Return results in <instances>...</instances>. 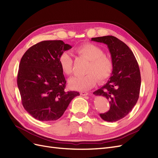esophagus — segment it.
Masks as SVG:
<instances>
[{"instance_id": "1", "label": "esophagus", "mask_w": 158, "mask_h": 158, "mask_svg": "<svg viewBox=\"0 0 158 158\" xmlns=\"http://www.w3.org/2000/svg\"><path fill=\"white\" fill-rule=\"evenodd\" d=\"M80 95H88V92H80Z\"/></svg>"}]
</instances>
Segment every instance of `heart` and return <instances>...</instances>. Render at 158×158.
Returning a JSON list of instances; mask_svg holds the SVG:
<instances>
[{
	"mask_svg": "<svg viewBox=\"0 0 158 158\" xmlns=\"http://www.w3.org/2000/svg\"><path fill=\"white\" fill-rule=\"evenodd\" d=\"M76 52L88 60L89 64L86 74L81 76H73L69 79V85L71 89L85 91L92 88L97 80L104 82L111 76L113 65L111 60L104 55L103 50L92 44H84L76 49ZM59 64L62 70L66 75L73 73V60L69 52H64L59 56Z\"/></svg>",
	"mask_w": 158,
	"mask_h": 158,
	"instance_id": "b5f03b06",
	"label": "heart"
}]
</instances>
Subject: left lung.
Returning a JSON list of instances; mask_svg holds the SVG:
<instances>
[{"label":"left lung","instance_id":"left-lung-1","mask_svg":"<svg viewBox=\"0 0 158 158\" xmlns=\"http://www.w3.org/2000/svg\"><path fill=\"white\" fill-rule=\"evenodd\" d=\"M92 41L107 45L113 65L107 82L94 92L109 102V111L99 115L106 121H117L131 111L139 98L141 85L139 66L132 51L118 38L107 35L92 38Z\"/></svg>","mask_w":158,"mask_h":158}]
</instances>
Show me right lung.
Here are the masks:
<instances>
[{"mask_svg":"<svg viewBox=\"0 0 158 158\" xmlns=\"http://www.w3.org/2000/svg\"><path fill=\"white\" fill-rule=\"evenodd\" d=\"M72 46L61 40L44 41L28 49L22 57L17 84L26 111L41 121H56L80 94L66 92L59 56Z\"/></svg>","mask_w":158,"mask_h":158,"instance_id":"add662e5","label":"right lung"}]
</instances>
